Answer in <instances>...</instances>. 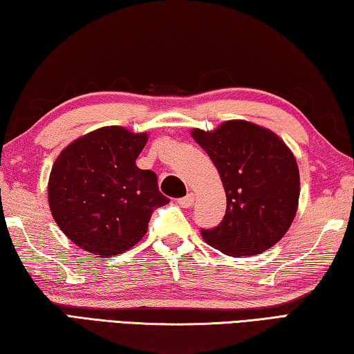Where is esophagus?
Wrapping results in <instances>:
<instances>
[{
  "mask_svg": "<svg viewBox=\"0 0 354 354\" xmlns=\"http://www.w3.org/2000/svg\"><path fill=\"white\" fill-rule=\"evenodd\" d=\"M194 201H195V196H194V194H187L184 196V198H179L178 200V205L181 206V207H190L192 205H194Z\"/></svg>",
  "mask_w": 354,
  "mask_h": 354,
  "instance_id": "obj_1",
  "label": "esophagus"
}]
</instances>
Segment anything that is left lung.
<instances>
[{"label": "left lung", "instance_id": "left-lung-1", "mask_svg": "<svg viewBox=\"0 0 354 354\" xmlns=\"http://www.w3.org/2000/svg\"><path fill=\"white\" fill-rule=\"evenodd\" d=\"M192 137L217 167L226 194V214L205 242L227 256H254L272 248L295 218L299 198L297 159L273 131L245 120Z\"/></svg>", "mask_w": 354, "mask_h": 354}]
</instances>
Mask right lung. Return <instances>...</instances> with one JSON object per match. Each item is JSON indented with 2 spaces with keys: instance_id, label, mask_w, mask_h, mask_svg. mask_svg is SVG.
I'll return each instance as SVG.
<instances>
[{
  "instance_id": "add662e5",
  "label": "right lung",
  "mask_w": 354,
  "mask_h": 354,
  "mask_svg": "<svg viewBox=\"0 0 354 354\" xmlns=\"http://www.w3.org/2000/svg\"><path fill=\"white\" fill-rule=\"evenodd\" d=\"M147 133L104 127L64 148L53 164L48 203L71 242L98 257H112L142 241L156 207L170 200L151 170L136 159Z\"/></svg>"
}]
</instances>
